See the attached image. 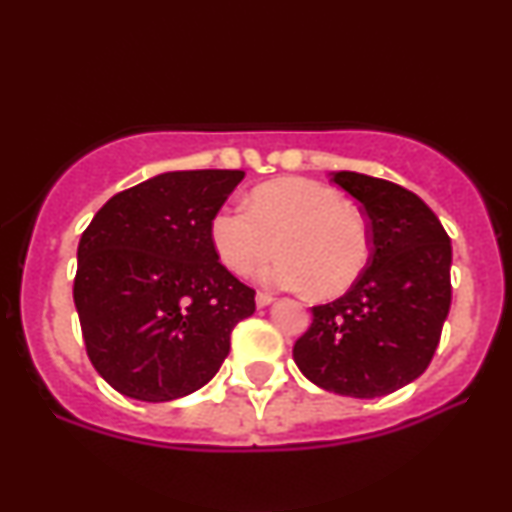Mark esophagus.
Returning <instances> with one entry per match:
<instances>
[{
  "mask_svg": "<svg viewBox=\"0 0 512 512\" xmlns=\"http://www.w3.org/2000/svg\"><path fill=\"white\" fill-rule=\"evenodd\" d=\"M276 301V298L272 296V293H264V291H260L255 296V303H257V308H267V305H272Z\"/></svg>",
  "mask_w": 512,
  "mask_h": 512,
  "instance_id": "obj_1",
  "label": "esophagus"
}]
</instances>
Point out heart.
<instances>
[{"label":"heart","instance_id":"b5f03b06","mask_svg":"<svg viewBox=\"0 0 512 512\" xmlns=\"http://www.w3.org/2000/svg\"><path fill=\"white\" fill-rule=\"evenodd\" d=\"M223 267L236 276L264 267L260 281L281 289L339 296L358 279L370 255L368 223L325 182L281 178L250 192L248 207H223L209 223Z\"/></svg>","mask_w":512,"mask_h":512}]
</instances>
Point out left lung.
<instances>
[{
    "instance_id": "1",
    "label": "left lung",
    "mask_w": 512,
    "mask_h": 512,
    "mask_svg": "<svg viewBox=\"0 0 512 512\" xmlns=\"http://www.w3.org/2000/svg\"><path fill=\"white\" fill-rule=\"evenodd\" d=\"M332 180L366 211L370 257L342 298L315 305L293 361L322 390L383 397L419 378L436 354L452 301V245L414 192L354 170Z\"/></svg>"
}]
</instances>
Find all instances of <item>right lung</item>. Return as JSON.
<instances>
[{
    "label": "right lung",
    "mask_w": 512,
    "mask_h": 512,
    "mask_svg": "<svg viewBox=\"0 0 512 512\" xmlns=\"http://www.w3.org/2000/svg\"><path fill=\"white\" fill-rule=\"evenodd\" d=\"M243 170H170L103 204L79 240L74 305L93 368L120 395L173 402L219 373L255 291L209 223Z\"/></svg>",
    "instance_id": "right-lung-1"
}]
</instances>
